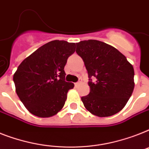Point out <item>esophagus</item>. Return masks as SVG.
<instances>
[{
  "label": "esophagus",
  "instance_id": "1",
  "mask_svg": "<svg viewBox=\"0 0 149 149\" xmlns=\"http://www.w3.org/2000/svg\"><path fill=\"white\" fill-rule=\"evenodd\" d=\"M79 84H80V81H79V82H77V83H75V86H78Z\"/></svg>",
  "mask_w": 149,
  "mask_h": 149
}]
</instances>
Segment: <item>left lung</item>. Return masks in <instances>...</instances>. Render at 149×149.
<instances>
[{
    "mask_svg": "<svg viewBox=\"0 0 149 149\" xmlns=\"http://www.w3.org/2000/svg\"><path fill=\"white\" fill-rule=\"evenodd\" d=\"M76 52L83 59L89 77L90 92L81 97L85 108L99 117L116 114L133 92L132 65L118 49L102 41H80Z\"/></svg>",
    "mask_w": 149,
    "mask_h": 149,
    "instance_id": "obj_1",
    "label": "left lung"
}]
</instances>
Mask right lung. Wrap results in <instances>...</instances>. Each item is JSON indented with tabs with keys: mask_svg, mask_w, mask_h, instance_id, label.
Listing matches in <instances>:
<instances>
[{
	"mask_svg": "<svg viewBox=\"0 0 149 149\" xmlns=\"http://www.w3.org/2000/svg\"><path fill=\"white\" fill-rule=\"evenodd\" d=\"M76 50L74 43L53 40L34 51L14 74L16 93L29 112L48 118L63 107L74 84L65 81L64 66Z\"/></svg>",
	"mask_w": 149,
	"mask_h": 149,
	"instance_id": "right-lung-1",
	"label": "right lung"
}]
</instances>
